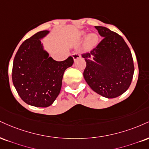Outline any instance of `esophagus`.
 Returning <instances> with one entry per match:
<instances>
[{
	"instance_id": "1",
	"label": "esophagus",
	"mask_w": 149,
	"mask_h": 149,
	"mask_svg": "<svg viewBox=\"0 0 149 149\" xmlns=\"http://www.w3.org/2000/svg\"><path fill=\"white\" fill-rule=\"evenodd\" d=\"M72 57L74 61H76V60H78V59L80 58V55L78 53H75L72 55Z\"/></svg>"
}]
</instances>
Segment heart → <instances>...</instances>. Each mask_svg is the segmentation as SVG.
<instances>
[{"mask_svg":"<svg viewBox=\"0 0 149 149\" xmlns=\"http://www.w3.org/2000/svg\"><path fill=\"white\" fill-rule=\"evenodd\" d=\"M81 37H84L86 36V33L85 32H82L80 33ZM98 42V37L96 34L92 33L89 34L86 38L85 42V48L87 51H91L93 48L96 47L97 45Z\"/></svg>","mask_w":149,"mask_h":149,"instance_id":"1","label":"heart"}]
</instances>
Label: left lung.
I'll list each match as a JSON object with an SVG mask.
<instances>
[{"mask_svg": "<svg viewBox=\"0 0 149 149\" xmlns=\"http://www.w3.org/2000/svg\"><path fill=\"white\" fill-rule=\"evenodd\" d=\"M95 28L103 38L89 53L82 54L86 62L84 78L97 94L116 98L131 84L135 70L131 52L121 36L105 27Z\"/></svg>", "mask_w": 149, "mask_h": 149, "instance_id": "8db88e82", "label": "left lung"}]
</instances>
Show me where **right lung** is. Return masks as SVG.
<instances>
[{
  "label": "right lung",
  "mask_w": 149,
  "mask_h": 149,
  "mask_svg": "<svg viewBox=\"0 0 149 149\" xmlns=\"http://www.w3.org/2000/svg\"><path fill=\"white\" fill-rule=\"evenodd\" d=\"M49 31L43 30L26 39L16 53L12 67V82L21 99L35 107H46L60 94L65 70L73 58L57 62L49 57L40 39Z\"/></svg>",
  "instance_id": "1"
}]
</instances>
